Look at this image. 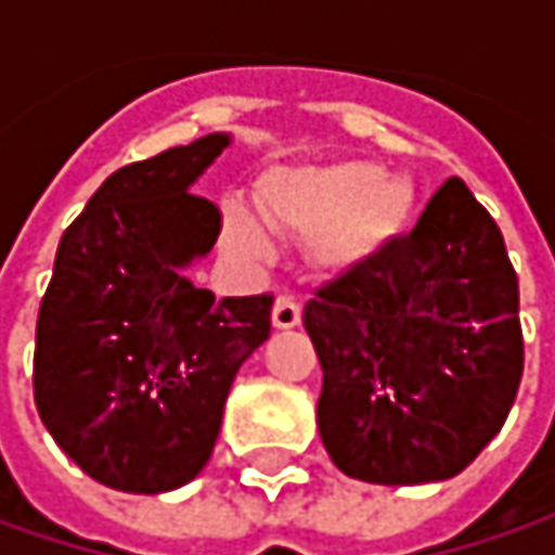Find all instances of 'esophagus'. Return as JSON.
<instances>
[{
    "instance_id": "esophagus-1",
    "label": "esophagus",
    "mask_w": 555,
    "mask_h": 555,
    "mask_svg": "<svg viewBox=\"0 0 555 555\" xmlns=\"http://www.w3.org/2000/svg\"><path fill=\"white\" fill-rule=\"evenodd\" d=\"M271 321H274V327H278V331H289V327H296V324L302 321V306L296 302V296L281 293V296L274 299Z\"/></svg>"
}]
</instances>
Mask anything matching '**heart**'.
<instances>
[{"label":"heart","instance_id":"obj_1","mask_svg":"<svg viewBox=\"0 0 555 555\" xmlns=\"http://www.w3.org/2000/svg\"><path fill=\"white\" fill-rule=\"evenodd\" d=\"M411 209V184L376 163H339L318 172L274 176L259 191V212L268 228L321 237L318 256L331 268L373 259L404 231ZM224 241L253 262L271 256L266 228L241 203L224 206Z\"/></svg>","mask_w":555,"mask_h":555}]
</instances>
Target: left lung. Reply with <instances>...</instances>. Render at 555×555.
<instances>
[{
	"label": "left lung",
	"mask_w": 555,
	"mask_h": 555,
	"mask_svg": "<svg viewBox=\"0 0 555 555\" xmlns=\"http://www.w3.org/2000/svg\"><path fill=\"white\" fill-rule=\"evenodd\" d=\"M318 429L371 485L463 473L501 433L525 367L519 278L498 222L448 179L411 234L314 289Z\"/></svg>",
	"instance_id": "left-lung-1"
}]
</instances>
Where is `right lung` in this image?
<instances>
[{
  "label": "right lung",
  "instance_id": "add662e5",
  "mask_svg": "<svg viewBox=\"0 0 555 555\" xmlns=\"http://www.w3.org/2000/svg\"><path fill=\"white\" fill-rule=\"evenodd\" d=\"M228 141L117 169L57 244L33 398L57 448L117 491L160 494L201 473L234 376L271 333V293L216 299L179 274L222 231L191 184Z\"/></svg>",
  "mask_w": 555,
  "mask_h": 555
}]
</instances>
